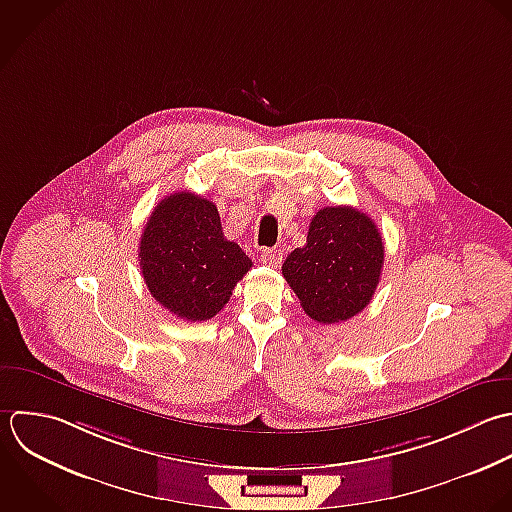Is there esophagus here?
Masks as SVG:
<instances>
[{"label":"esophagus","mask_w":512,"mask_h":512,"mask_svg":"<svg viewBox=\"0 0 512 512\" xmlns=\"http://www.w3.org/2000/svg\"><path fill=\"white\" fill-rule=\"evenodd\" d=\"M283 261V253L279 249H265L261 253V263L269 265V267H279Z\"/></svg>","instance_id":"obj_1"}]
</instances>
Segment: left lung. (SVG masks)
<instances>
[{"label":"left lung","instance_id":"8db88e82","mask_svg":"<svg viewBox=\"0 0 512 512\" xmlns=\"http://www.w3.org/2000/svg\"><path fill=\"white\" fill-rule=\"evenodd\" d=\"M385 261L375 221L349 205L317 211L307 245L283 263V277L317 323H339L361 313L373 299Z\"/></svg>","mask_w":512,"mask_h":512}]
</instances>
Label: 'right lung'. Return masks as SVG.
Listing matches in <instances>:
<instances>
[{"mask_svg":"<svg viewBox=\"0 0 512 512\" xmlns=\"http://www.w3.org/2000/svg\"><path fill=\"white\" fill-rule=\"evenodd\" d=\"M251 265L243 249L225 239L215 203L189 191L161 199L139 241L149 293L187 321L215 317Z\"/></svg>","mask_w":512,"mask_h":512,"instance_id":"right-lung-1","label":"right lung"}]
</instances>
